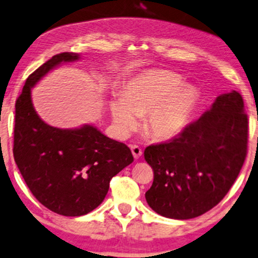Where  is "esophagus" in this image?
Returning a JSON list of instances; mask_svg holds the SVG:
<instances>
[{"label":"esophagus","instance_id":"34e87169","mask_svg":"<svg viewBox=\"0 0 258 258\" xmlns=\"http://www.w3.org/2000/svg\"><path fill=\"white\" fill-rule=\"evenodd\" d=\"M130 148H131L132 155H133V157H135L136 159H138L140 156H142L143 151H142V149H140L138 145H130Z\"/></svg>","mask_w":258,"mask_h":258}]
</instances>
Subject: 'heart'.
Segmentation results:
<instances>
[{"label":"heart","mask_w":258,"mask_h":258,"mask_svg":"<svg viewBox=\"0 0 258 258\" xmlns=\"http://www.w3.org/2000/svg\"><path fill=\"white\" fill-rule=\"evenodd\" d=\"M198 101L197 88L183 84L180 75L152 69L127 81L121 97H113L109 108L113 121L122 136L138 126L137 116H145L146 135L156 140H170L188 126Z\"/></svg>","instance_id":"b5f03b06"}]
</instances>
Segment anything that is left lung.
<instances>
[{"label":"left lung","instance_id":"obj_1","mask_svg":"<svg viewBox=\"0 0 258 258\" xmlns=\"http://www.w3.org/2000/svg\"><path fill=\"white\" fill-rule=\"evenodd\" d=\"M247 150V115L236 90L221 94L180 136L145 149L153 170L145 193L156 213L185 220L223 200L238 177Z\"/></svg>","mask_w":258,"mask_h":258}]
</instances>
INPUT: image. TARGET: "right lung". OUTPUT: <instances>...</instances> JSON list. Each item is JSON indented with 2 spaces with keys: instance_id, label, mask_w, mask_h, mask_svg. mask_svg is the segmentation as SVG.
<instances>
[{
  "instance_id": "obj_1",
  "label": "right lung",
  "mask_w": 258,
  "mask_h": 258,
  "mask_svg": "<svg viewBox=\"0 0 258 258\" xmlns=\"http://www.w3.org/2000/svg\"><path fill=\"white\" fill-rule=\"evenodd\" d=\"M80 54L63 52L26 80L15 103L14 159L35 199L54 213L80 217L106 198L113 176L133 162L128 146L106 137L95 126L57 128L35 112L31 90L45 75Z\"/></svg>"
}]
</instances>
